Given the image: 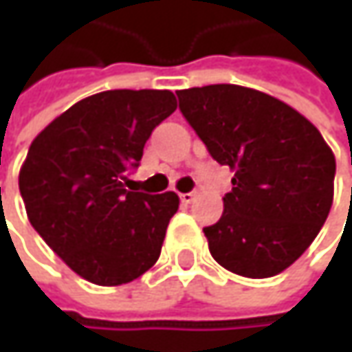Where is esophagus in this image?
Returning <instances> with one entry per match:
<instances>
[{"instance_id": "esophagus-1", "label": "esophagus", "mask_w": 352, "mask_h": 352, "mask_svg": "<svg viewBox=\"0 0 352 352\" xmlns=\"http://www.w3.org/2000/svg\"><path fill=\"white\" fill-rule=\"evenodd\" d=\"M180 199L182 204H192L196 199V192H190V194H180Z\"/></svg>"}]
</instances>
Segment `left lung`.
I'll return each instance as SVG.
<instances>
[{"label": "left lung", "instance_id": "obj_1", "mask_svg": "<svg viewBox=\"0 0 352 352\" xmlns=\"http://www.w3.org/2000/svg\"><path fill=\"white\" fill-rule=\"evenodd\" d=\"M176 94L210 155L233 172L221 219L204 229L211 256L239 276H276L329 215L331 146L300 111L258 89L213 84Z\"/></svg>", "mask_w": 352, "mask_h": 352}]
</instances>
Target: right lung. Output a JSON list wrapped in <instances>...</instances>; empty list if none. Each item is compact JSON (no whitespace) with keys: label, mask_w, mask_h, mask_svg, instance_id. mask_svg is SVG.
I'll return each instance as SVG.
<instances>
[{"label":"right lung","mask_w":352,"mask_h":352,"mask_svg":"<svg viewBox=\"0 0 352 352\" xmlns=\"http://www.w3.org/2000/svg\"><path fill=\"white\" fill-rule=\"evenodd\" d=\"M178 107L170 89H109L43 129L19 170L27 217L68 268L98 286L142 276L160 256L180 197L125 190L153 129Z\"/></svg>","instance_id":"right-lung-1"}]
</instances>
